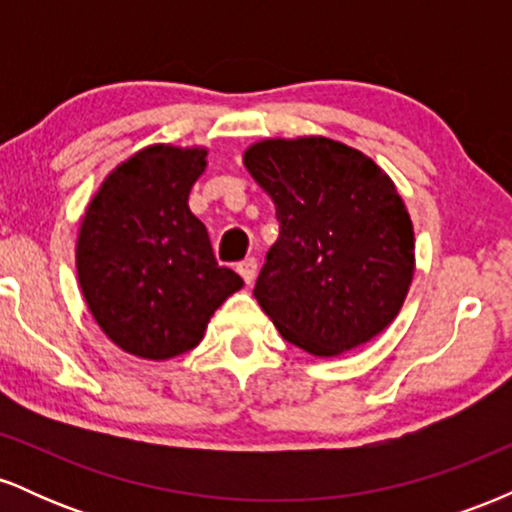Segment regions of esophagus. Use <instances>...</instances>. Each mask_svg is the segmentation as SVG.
<instances>
[{"label": "esophagus", "instance_id": "34e87169", "mask_svg": "<svg viewBox=\"0 0 512 512\" xmlns=\"http://www.w3.org/2000/svg\"><path fill=\"white\" fill-rule=\"evenodd\" d=\"M238 274L243 276V281L245 284H252V281H255V274H257V260L255 257H248V260H243L238 264Z\"/></svg>", "mask_w": 512, "mask_h": 512}]
</instances>
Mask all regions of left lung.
<instances>
[{
    "mask_svg": "<svg viewBox=\"0 0 512 512\" xmlns=\"http://www.w3.org/2000/svg\"><path fill=\"white\" fill-rule=\"evenodd\" d=\"M243 163L279 219L255 284L260 308L313 356L370 342L414 279V226L395 182L363 151L327 137L262 139Z\"/></svg>",
    "mask_w": 512,
    "mask_h": 512,
    "instance_id": "1",
    "label": "left lung"
}]
</instances>
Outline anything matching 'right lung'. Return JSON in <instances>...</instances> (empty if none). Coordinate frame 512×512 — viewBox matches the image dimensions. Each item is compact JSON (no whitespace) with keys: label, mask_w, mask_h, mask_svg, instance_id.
<instances>
[{"label":"right lung","mask_w":512,"mask_h":512,"mask_svg":"<svg viewBox=\"0 0 512 512\" xmlns=\"http://www.w3.org/2000/svg\"><path fill=\"white\" fill-rule=\"evenodd\" d=\"M204 168L207 146H146L110 170L81 219L76 274L88 310L110 342L146 361L195 349L216 308L243 289L187 207Z\"/></svg>","instance_id":"add662e5"}]
</instances>
